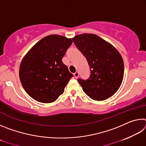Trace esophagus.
Instances as JSON below:
<instances>
[{"mask_svg": "<svg viewBox=\"0 0 146 146\" xmlns=\"http://www.w3.org/2000/svg\"><path fill=\"white\" fill-rule=\"evenodd\" d=\"M78 76H79V74H78V72H77V71L74 73V76H75L76 78H77L78 77Z\"/></svg>", "mask_w": 146, "mask_h": 146, "instance_id": "34e87169", "label": "esophagus"}]
</instances>
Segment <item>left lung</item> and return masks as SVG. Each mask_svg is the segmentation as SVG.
<instances>
[{"instance_id":"left-lung-1","label":"left lung","mask_w":146,"mask_h":146,"mask_svg":"<svg viewBox=\"0 0 146 146\" xmlns=\"http://www.w3.org/2000/svg\"><path fill=\"white\" fill-rule=\"evenodd\" d=\"M74 44L88 60L90 76L87 80L78 78L84 91L95 100H104L120 87L124 66L122 56L114 46L94 34L78 35Z\"/></svg>"}]
</instances>
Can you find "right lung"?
I'll return each mask as SVG.
<instances>
[{
    "label": "right lung",
    "instance_id": "right-lung-1",
    "mask_svg": "<svg viewBox=\"0 0 146 146\" xmlns=\"http://www.w3.org/2000/svg\"><path fill=\"white\" fill-rule=\"evenodd\" d=\"M72 39L56 35L38 41L21 62L19 77L26 92L38 102L51 103L64 93L73 75L62 59Z\"/></svg>",
    "mask_w": 146,
    "mask_h": 146
}]
</instances>
